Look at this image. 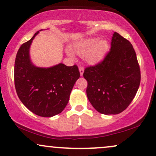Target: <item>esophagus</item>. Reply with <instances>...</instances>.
Listing matches in <instances>:
<instances>
[{
  "label": "esophagus",
  "mask_w": 156,
  "mask_h": 156,
  "mask_svg": "<svg viewBox=\"0 0 156 156\" xmlns=\"http://www.w3.org/2000/svg\"><path fill=\"white\" fill-rule=\"evenodd\" d=\"M79 71H80V75L82 76V75H83V73H84V68L82 66H80V68H79Z\"/></svg>",
  "instance_id": "1"
}]
</instances>
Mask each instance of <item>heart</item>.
Listing matches in <instances>:
<instances>
[{
	"instance_id": "heart-1",
	"label": "heart",
	"mask_w": 156,
	"mask_h": 156,
	"mask_svg": "<svg viewBox=\"0 0 156 156\" xmlns=\"http://www.w3.org/2000/svg\"><path fill=\"white\" fill-rule=\"evenodd\" d=\"M72 48L76 54L83 56L86 63L94 65L104 59L109 49V44L105 39L98 41V38L92 37L75 42ZM68 54L72 56L71 51Z\"/></svg>"
}]
</instances>
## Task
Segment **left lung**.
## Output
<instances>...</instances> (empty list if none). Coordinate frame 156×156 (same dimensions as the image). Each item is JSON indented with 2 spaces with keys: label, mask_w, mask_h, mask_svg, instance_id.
<instances>
[{
  "label": "left lung",
  "mask_w": 156,
  "mask_h": 156,
  "mask_svg": "<svg viewBox=\"0 0 156 156\" xmlns=\"http://www.w3.org/2000/svg\"><path fill=\"white\" fill-rule=\"evenodd\" d=\"M87 96L104 115L122 112L132 101L140 87L141 74L136 55L129 41L113 34L111 49L103 61L85 69Z\"/></svg>",
  "instance_id": "8db88e82"
}]
</instances>
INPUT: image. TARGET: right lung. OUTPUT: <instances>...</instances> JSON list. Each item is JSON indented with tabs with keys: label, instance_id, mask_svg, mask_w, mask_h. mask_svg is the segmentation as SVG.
Here are the masks:
<instances>
[{
	"label": "right lung",
	"instance_id": "add662e5",
	"mask_svg": "<svg viewBox=\"0 0 156 156\" xmlns=\"http://www.w3.org/2000/svg\"><path fill=\"white\" fill-rule=\"evenodd\" d=\"M39 31L18 50L14 63V85L18 97L29 110L38 116L50 118L65 109L80 74L76 65L66 66L59 63L41 68L33 64L29 50Z\"/></svg>",
	"mask_w": 156,
	"mask_h": 156
}]
</instances>
